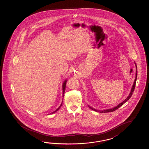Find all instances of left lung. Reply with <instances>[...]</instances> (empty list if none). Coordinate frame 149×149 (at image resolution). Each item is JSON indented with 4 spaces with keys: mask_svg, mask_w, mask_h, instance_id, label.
Returning a JSON list of instances; mask_svg holds the SVG:
<instances>
[{
    "mask_svg": "<svg viewBox=\"0 0 149 149\" xmlns=\"http://www.w3.org/2000/svg\"><path fill=\"white\" fill-rule=\"evenodd\" d=\"M136 68H137V66H136ZM137 73H136V78H135V80H134V85L132 86V90H131V92L130 93V94H129V96L127 97L125 100L123 101V102H122V103H120V104H119L118 105H117L116 107H114V108H113V109H108V110H103V111H98L97 110H95V109H93V108H92V107H90V109H91V110H93V111H96V112H98L100 113H107V112H113V111H115L116 110H117L118 109L119 107H120L122 105H123L126 102H127L128 100H129L130 98H131V97H132V93H134V88H135V86H136V80H137Z\"/></svg>",
    "mask_w": 149,
    "mask_h": 149,
    "instance_id": "8db88e82",
    "label": "left lung"
}]
</instances>
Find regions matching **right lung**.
I'll return each instance as SVG.
<instances>
[{"mask_svg": "<svg viewBox=\"0 0 149 149\" xmlns=\"http://www.w3.org/2000/svg\"><path fill=\"white\" fill-rule=\"evenodd\" d=\"M66 81H64V82L63 83V98L64 94V92H65V87H66ZM62 104H62H61V105L57 109H56V111H54V112L51 113V114H53L54 113L56 112V111H58V110H59V109L60 108V107H61V105Z\"/></svg>", "mask_w": 149, "mask_h": 149, "instance_id": "obj_1", "label": "right lung"}]
</instances>
